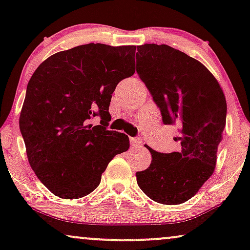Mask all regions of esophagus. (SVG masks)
I'll return each mask as SVG.
<instances>
[{"label": "esophagus", "mask_w": 250, "mask_h": 250, "mask_svg": "<svg viewBox=\"0 0 250 250\" xmlns=\"http://www.w3.org/2000/svg\"><path fill=\"white\" fill-rule=\"evenodd\" d=\"M142 143L141 137H130V145L131 147H139Z\"/></svg>", "instance_id": "obj_1"}]
</instances>
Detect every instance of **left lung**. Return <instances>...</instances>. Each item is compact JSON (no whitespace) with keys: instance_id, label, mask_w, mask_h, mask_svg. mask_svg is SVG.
I'll return each mask as SVG.
<instances>
[{"instance_id":"obj_1","label":"left lung","mask_w":250,"mask_h":250,"mask_svg":"<svg viewBox=\"0 0 250 250\" xmlns=\"http://www.w3.org/2000/svg\"><path fill=\"white\" fill-rule=\"evenodd\" d=\"M136 71L165 125H180L181 150L149 148L150 166L137 171V185L155 202L179 205L194 196L214 173L226 125L227 103L202 63L167 44L137 47Z\"/></svg>"}]
</instances>
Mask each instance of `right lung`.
Instances as JSON below:
<instances>
[{"mask_svg": "<svg viewBox=\"0 0 250 250\" xmlns=\"http://www.w3.org/2000/svg\"><path fill=\"white\" fill-rule=\"evenodd\" d=\"M135 45L89 43L48 57L31 76L20 115L30 167L62 199H80L101 182L125 134L108 130L117 83L134 75ZM102 117L99 126L88 120Z\"/></svg>", "mask_w": 250, "mask_h": 250, "instance_id": "obj_1", "label": "right lung"}]
</instances>
